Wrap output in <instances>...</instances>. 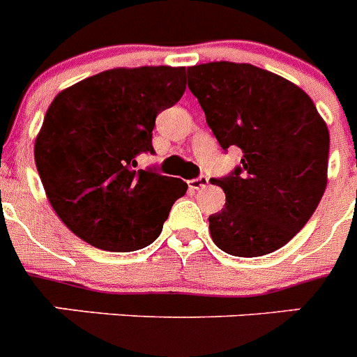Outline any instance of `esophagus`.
<instances>
[{
	"instance_id": "1",
	"label": "esophagus",
	"mask_w": 357,
	"mask_h": 357,
	"mask_svg": "<svg viewBox=\"0 0 357 357\" xmlns=\"http://www.w3.org/2000/svg\"><path fill=\"white\" fill-rule=\"evenodd\" d=\"M207 184H209V176H206V175H200V176H197V178H191V181L188 182V185L191 191H198V189L206 188Z\"/></svg>"
}]
</instances>
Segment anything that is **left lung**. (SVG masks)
<instances>
[{"mask_svg":"<svg viewBox=\"0 0 357 357\" xmlns=\"http://www.w3.org/2000/svg\"><path fill=\"white\" fill-rule=\"evenodd\" d=\"M188 87L220 146L243 151L239 166L211 181L227 200L209 216L213 241L236 257L284 247L327 185L329 130L313 100L275 73L234 62L188 68Z\"/></svg>","mask_w":357,"mask_h":357,"instance_id":"1","label":"left lung"}]
</instances>
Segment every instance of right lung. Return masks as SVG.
Here are the masks:
<instances>
[{
    "label": "right lung",
    "mask_w": 357,
    "mask_h": 357,
    "mask_svg": "<svg viewBox=\"0 0 357 357\" xmlns=\"http://www.w3.org/2000/svg\"><path fill=\"white\" fill-rule=\"evenodd\" d=\"M185 68L109 69L56 94L36 141V164L55 213L93 247L132 252L159 238L188 184L135 169L155 153L151 130L185 91Z\"/></svg>",
    "instance_id": "obj_1"
}]
</instances>
